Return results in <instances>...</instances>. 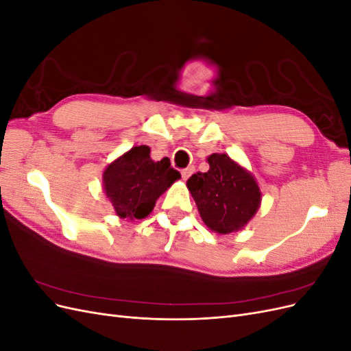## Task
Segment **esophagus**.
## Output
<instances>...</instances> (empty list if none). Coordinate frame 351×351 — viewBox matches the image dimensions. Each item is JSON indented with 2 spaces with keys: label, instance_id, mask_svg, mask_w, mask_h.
Returning a JSON list of instances; mask_svg holds the SVG:
<instances>
[{
  "label": "esophagus",
  "instance_id": "esophagus-1",
  "mask_svg": "<svg viewBox=\"0 0 351 351\" xmlns=\"http://www.w3.org/2000/svg\"><path fill=\"white\" fill-rule=\"evenodd\" d=\"M193 173H195V167H187L182 171V177H183V180H187Z\"/></svg>",
  "mask_w": 351,
  "mask_h": 351
}]
</instances>
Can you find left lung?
Wrapping results in <instances>:
<instances>
[{
	"label": "left lung",
	"instance_id": "obj_1",
	"mask_svg": "<svg viewBox=\"0 0 351 351\" xmlns=\"http://www.w3.org/2000/svg\"><path fill=\"white\" fill-rule=\"evenodd\" d=\"M206 161L208 171L193 174L186 184L202 221L218 234L243 230L261 206L256 178L227 154H212Z\"/></svg>",
	"mask_w": 351,
	"mask_h": 351
}]
</instances>
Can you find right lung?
I'll return each mask as SVG.
<instances>
[{
	"instance_id": "1",
	"label": "right lung",
	"mask_w": 351,
	"mask_h": 351,
	"mask_svg": "<svg viewBox=\"0 0 351 351\" xmlns=\"http://www.w3.org/2000/svg\"><path fill=\"white\" fill-rule=\"evenodd\" d=\"M180 177L168 158L155 162L151 147L141 145L107 165L102 187L119 218L143 219L154 210L156 199Z\"/></svg>"
}]
</instances>
